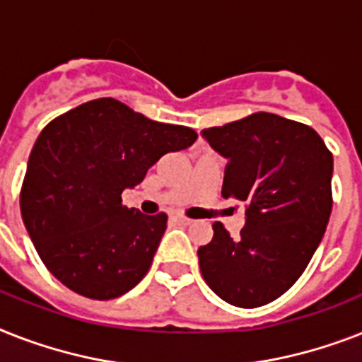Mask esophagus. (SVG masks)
Segmentation results:
<instances>
[{
    "label": "esophagus",
    "mask_w": 362,
    "mask_h": 362,
    "mask_svg": "<svg viewBox=\"0 0 362 362\" xmlns=\"http://www.w3.org/2000/svg\"><path fill=\"white\" fill-rule=\"evenodd\" d=\"M175 221L178 223V225H191V219H187V217L184 216H176Z\"/></svg>",
    "instance_id": "esophagus-1"
}]
</instances>
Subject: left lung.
Segmentation results:
<instances>
[{"instance_id": "left-lung-1", "label": "left lung", "mask_w": 362, "mask_h": 362, "mask_svg": "<svg viewBox=\"0 0 362 362\" xmlns=\"http://www.w3.org/2000/svg\"><path fill=\"white\" fill-rule=\"evenodd\" d=\"M227 160L221 195L245 202L238 236L217 221L199 247L208 286L227 303L262 307L292 286L318 249L333 208V154L307 124L273 113L202 130Z\"/></svg>"}]
</instances>
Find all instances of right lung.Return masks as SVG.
Listing matches in <instances>:
<instances>
[{"mask_svg":"<svg viewBox=\"0 0 362 362\" xmlns=\"http://www.w3.org/2000/svg\"><path fill=\"white\" fill-rule=\"evenodd\" d=\"M197 134L135 113L115 98L85 102L49 122L29 156L20 193L23 225L57 281L89 299H115L139 283L167 228V216L122 206L167 152Z\"/></svg>","mask_w":362,"mask_h":362,"instance_id":"obj_1","label":"right lung"}]
</instances>
